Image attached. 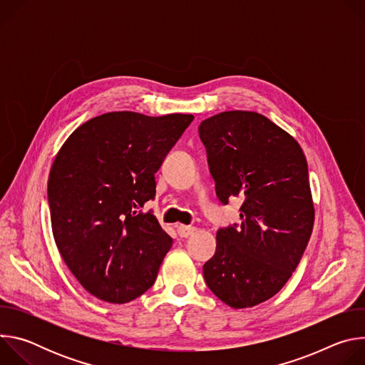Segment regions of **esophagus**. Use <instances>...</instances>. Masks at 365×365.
<instances>
[{"label": "esophagus", "instance_id": "34e87169", "mask_svg": "<svg viewBox=\"0 0 365 365\" xmlns=\"http://www.w3.org/2000/svg\"><path fill=\"white\" fill-rule=\"evenodd\" d=\"M195 232V227H189V225H179L178 227V234L182 238H187L189 235H192Z\"/></svg>", "mask_w": 365, "mask_h": 365}]
</instances>
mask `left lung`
Instances as JSON below:
<instances>
[{"instance_id": "obj_1", "label": "left lung", "mask_w": 365, "mask_h": 365, "mask_svg": "<svg viewBox=\"0 0 365 365\" xmlns=\"http://www.w3.org/2000/svg\"><path fill=\"white\" fill-rule=\"evenodd\" d=\"M218 199L240 196L241 224L220 228L203 264L211 292L234 309L273 297L290 279L315 221L299 143L267 117L225 111L199 125Z\"/></svg>"}]
</instances>
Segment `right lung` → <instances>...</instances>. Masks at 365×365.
Wrapping results in <instances>:
<instances>
[{"label": "right lung", "mask_w": 365, "mask_h": 365, "mask_svg": "<svg viewBox=\"0 0 365 365\" xmlns=\"http://www.w3.org/2000/svg\"><path fill=\"white\" fill-rule=\"evenodd\" d=\"M193 121L190 114L107 113L78 127L47 182L63 262L95 297L127 303L150 289L173 240L151 211L158 172Z\"/></svg>", "instance_id": "add662e5"}]
</instances>
